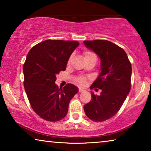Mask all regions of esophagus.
<instances>
[{
	"label": "esophagus",
	"instance_id": "obj_1",
	"mask_svg": "<svg viewBox=\"0 0 151 151\" xmlns=\"http://www.w3.org/2000/svg\"><path fill=\"white\" fill-rule=\"evenodd\" d=\"M78 92H79V93H82V92H85V90H84V89H83V88H79Z\"/></svg>",
	"mask_w": 151,
	"mask_h": 151
}]
</instances>
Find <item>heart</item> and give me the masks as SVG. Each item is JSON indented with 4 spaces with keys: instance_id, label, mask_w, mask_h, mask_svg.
<instances>
[{
    "instance_id": "b5f03b06",
    "label": "heart",
    "mask_w": 151,
    "mask_h": 151,
    "mask_svg": "<svg viewBox=\"0 0 151 151\" xmlns=\"http://www.w3.org/2000/svg\"><path fill=\"white\" fill-rule=\"evenodd\" d=\"M84 55H85V58H90V57L96 58V55L94 54V52H91V51H85V52H84ZM70 59H71V57L69 58V60H68V63L70 62ZM75 80L76 83H78V84H80V85H85V83L86 78L85 77V76H78V77H76L75 78Z\"/></svg>"
}]
</instances>
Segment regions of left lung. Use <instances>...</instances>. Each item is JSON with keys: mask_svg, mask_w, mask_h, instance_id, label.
<instances>
[{"mask_svg": "<svg viewBox=\"0 0 151 151\" xmlns=\"http://www.w3.org/2000/svg\"><path fill=\"white\" fill-rule=\"evenodd\" d=\"M84 44L101 58V72L90 88L102 91L99 96L91 92L92 99L84 110L88 119L103 122L115 115L129 93L131 64L125 51L109 40H85Z\"/></svg>", "mask_w": 151, "mask_h": 151, "instance_id": "1", "label": "left lung"}]
</instances>
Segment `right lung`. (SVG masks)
Segmentation results:
<instances>
[{
  "label": "right lung",
  "mask_w": 151,
  "mask_h": 151,
  "mask_svg": "<svg viewBox=\"0 0 151 151\" xmlns=\"http://www.w3.org/2000/svg\"><path fill=\"white\" fill-rule=\"evenodd\" d=\"M79 42L47 40L34 46L23 65L24 86L32 109L42 119L60 121L68 112V104L78 93L73 84L58 88L56 75L65 70L70 56Z\"/></svg>",
  "instance_id": "1"
}]
</instances>
